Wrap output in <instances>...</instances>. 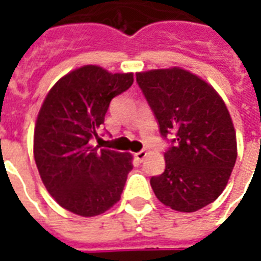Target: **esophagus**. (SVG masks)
<instances>
[{
  "instance_id": "esophagus-1",
  "label": "esophagus",
  "mask_w": 261,
  "mask_h": 261,
  "mask_svg": "<svg viewBox=\"0 0 261 261\" xmlns=\"http://www.w3.org/2000/svg\"><path fill=\"white\" fill-rule=\"evenodd\" d=\"M146 155H147V153L145 150H141V151H138V153H135V159L138 160L139 163H142L143 160L146 159Z\"/></svg>"
}]
</instances>
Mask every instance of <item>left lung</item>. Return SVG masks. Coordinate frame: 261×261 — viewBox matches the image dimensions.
<instances>
[{
  "label": "left lung",
  "mask_w": 261,
  "mask_h": 261,
  "mask_svg": "<svg viewBox=\"0 0 261 261\" xmlns=\"http://www.w3.org/2000/svg\"><path fill=\"white\" fill-rule=\"evenodd\" d=\"M137 83L154 112L164 138L165 171L150 178L165 206L194 213L222 194L237 159L230 114L210 84L180 67L137 73Z\"/></svg>",
  "instance_id": "1"
}]
</instances>
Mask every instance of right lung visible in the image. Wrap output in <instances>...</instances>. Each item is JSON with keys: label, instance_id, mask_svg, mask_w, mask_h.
<instances>
[{"label": "right lung", "instance_id": "add662e5", "mask_svg": "<svg viewBox=\"0 0 261 261\" xmlns=\"http://www.w3.org/2000/svg\"><path fill=\"white\" fill-rule=\"evenodd\" d=\"M133 73L94 65L58 80L39 111L34 155L42 181L59 206L81 217L106 213L119 202L133 155L92 146L111 100L133 85Z\"/></svg>", "mask_w": 261, "mask_h": 261}]
</instances>
